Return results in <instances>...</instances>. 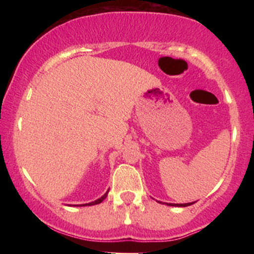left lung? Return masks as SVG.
I'll return each instance as SVG.
<instances>
[{"label": "left lung", "instance_id": "obj_1", "mask_svg": "<svg viewBox=\"0 0 254 254\" xmlns=\"http://www.w3.org/2000/svg\"><path fill=\"white\" fill-rule=\"evenodd\" d=\"M191 204H193V203H185V204H172V203H170V204H167V205H173V206H189V205H191Z\"/></svg>", "mask_w": 254, "mask_h": 254}]
</instances>
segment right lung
Instances as JSON below:
<instances>
[{
  "instance_id": "right-lung-1",
  "label": "right lung",
  "mask_w": 254,
  "mask_h": 254,
  "mask_svg": "<svg viewBox=\"0 0 254 254\" xmlns=\"http://www.w3.org/2000/svg\"><path fill=\"white\" fill-rule=\"evenodd\" d=\"M106 196H107V192H106V193L104 194L103 197H100V198H99V199L94 200V202H90V203H87V204H82V205H95V204H99V203L103 202V200L105 199V198H106Z\"/></svg>"
}]
</instances>
